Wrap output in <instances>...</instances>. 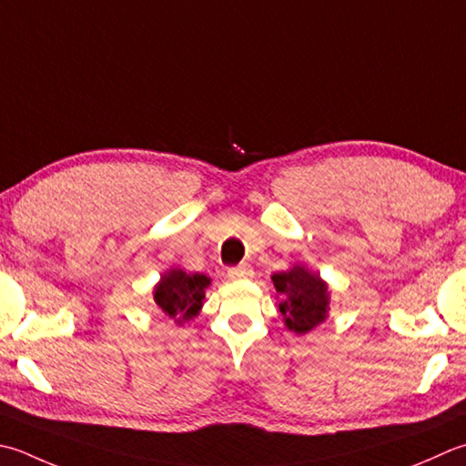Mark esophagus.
<instances>
[{"mask_svg":"<svg viewBox=\"0 0 466 466\" xmlns=\"http://www.w3.org/2000/svg\"><path fill=\"white\" fill-rule=\"evenodd\" d=\"M228 277H230L232 280H244V279H250V277H252V268H250V264H238V267L228 268Z\"/></svg>","mask_w":466,"mask_h":466,"instance_id":"1","label":"esophagus"}]
</instances>
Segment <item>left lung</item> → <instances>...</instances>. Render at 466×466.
<instances>
[{
	"instance_id": "obj_1",
	"label": "left lung",
	"mask_w": 466,
	"mask_h": 466,
	"mask_svg": "<svg viewBox=\"0 0 466 466\" xmlns=\"http://www.w3.org/2000/svg\"><path fill=\"white\" fill-rule=\"evenodd\" d=\"M279 300V311L285 325L297 335L309 333L323 323L329 311V290L327 282L305 267H293L287 272L272 275Z\"/></svg>"
}]
</instances>
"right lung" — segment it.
<instances>
[{"label":"right lung","mask_w":466,"mask_h":466,"mask_svg":"<svg viewBox=\"0 0 466 466\" xmlns=\"http://www.w3.org/2000/svg\"><path fill=\"white\" fill-rule=\"evenodd\" d=\"M208 287L209 279L206 275H189L181 268H171L157 282L153 299L163 313L181 325L199 313Z\"/></svg>","instance_id":"obj_1"}]
</instances>
